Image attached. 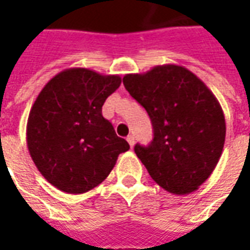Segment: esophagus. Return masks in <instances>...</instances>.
<instances>
[{
  "mask_svg": "<svg viewBox=\"0 0 250 250\" xmlns=\"http://www.w3.org/2000/svg\"><path fill=\"white\" fill-rule=\"evenodd\" d=\"M126 140H128V143H129L130 147H133V146H135V136H133V135H129V136L126 138Z\"/></svg>",
  "mask_w": 250,
  "mask_h": 250,
  "instance_id": "obj_1",
  "label": "esophagus"
}]
</instances>
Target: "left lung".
Instances as JSON below:
<instances>
[{
	"instance_id": "left-lung-1",
	"label": "left lung",
	"mask_w": 250,
	"mask_h": 250,
	"mask_svg": "<svg viewBox=\"0 0 250 250\" xmlns=\"http://www.w3.org/2000/svg\"><path fill=\"white\" fill-rule=\"evenodd\" d=\"M124 86L153 124V142L135 146L150 177L171 193L195 192L214 171L226 142L224 112L213 91L174 63L128 73Z\"/></svg>"
}]
</instances>
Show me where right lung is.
I'll list each match as a JSON object with an SVG mask.
<instances>
[{
	"instance_id": "1",
	"label": "right lung",
	"mask_w": 250,
	"mask_h": 250,
	"mask_svg": "<svg viewBox=\"0 0 250 250\" xmlns=\"http://www.w3.org/2000/svg\"><path fill=\"white\" fill-rule=\"evenodd\" d=\"M120 84L118 75L69 68L39 93L27 118L26 142L36 167L53 187L73 195L89 192L129 150L101 114Z\"/></svg>"
}]
</instances>
